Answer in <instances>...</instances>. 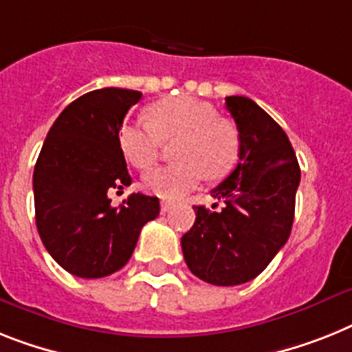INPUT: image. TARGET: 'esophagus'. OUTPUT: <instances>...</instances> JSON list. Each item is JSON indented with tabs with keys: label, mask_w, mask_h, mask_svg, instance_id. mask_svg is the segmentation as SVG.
<instances>
[{
	"label": "esophagus",
	"mask_w": 352,
	"mask_h": 352,
	"mask_svg": "<svg viewBox=\"0 0 352 352\" xmlns=\"http://www.w3.org/2000/svg\"><path fill=\"white\" fill-rule=\"evenodd\" d=\"M171 208H173V202H170V200H162V202H161V211L162 212H168Z\"/></svg>",
	"instance_id": "obj_1"
}]
</instances>
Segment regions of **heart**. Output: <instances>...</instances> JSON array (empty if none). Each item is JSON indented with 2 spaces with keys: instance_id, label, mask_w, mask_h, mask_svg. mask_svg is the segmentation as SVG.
<instances>
[{
  "instance_id": "heart-1",
  "label": "heart",
  "mask_w": 352,
  "mask_h": 352,
  "mask_svg": "<svg viewBox=\"0 0 352 352\" xmlns=\"http://www.w3.org/2000/svg\"><path fill=\"white\" fill-rule=\"evenodd\" d=\"M148 123L125 121L118 140L125 159L144 170L157 161L162 143L175 141L173 155L179 162L144 173L143 184L161 199H179L195 190L204 173L218 179L238 159L240 134L231 120L218 116L211 103L191 96L155 102L146 109Z\"/></svg>"
}]
</instances>
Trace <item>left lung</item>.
Wrapping results in <instances>:
<instances>
[{
  "label": "left lung",
  "mask_w": 352,
  "mask_h": 352,
  "mask_svg": "<svg viewBox=\"0 0 352 352\" xmlns=\"http://www.w3.org/2000/svg\"><path fill=\"white\" fill-rule=\"evenodd\" d=\"M226 107L240 132L238 164L211 191L223 208L195 206L181 245L199 279L236 286L258 277L290 238L300 168L288 135L258 103L227 96Z\"/></svg>",
  "instance_id": "1"
}]
</instances>
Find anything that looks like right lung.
Segmentation results:
<instances>
[{
  "mask_svg": "<svg viewBox=\"0 0 352 352\" xmlns=\"http://www.w3.org/2000/svg\"><path fill=\"white\" fill-rule=\"evenodd\" d=\"M140 98L120 87L85 93L55 120L35 162L37 231L76 277L100 279L125 267L143 226L159 214L157 197L132 193L114 208L107 195L132 182L118 132Z\"/></svg>",
  "mask_w": 352,
  "mask_h": 352,
  "instance_id": "1",
  "label": "right lung"
}]
</instances>
